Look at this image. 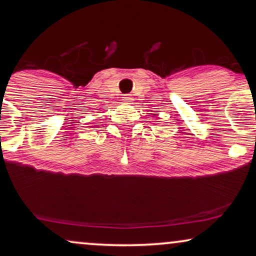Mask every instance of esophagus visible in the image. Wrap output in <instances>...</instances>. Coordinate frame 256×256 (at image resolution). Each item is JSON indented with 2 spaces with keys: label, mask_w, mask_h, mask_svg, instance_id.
Here are the masks:
<instances>
[{
  "label": "esophagus",
  "mask_w": 256,
  "mask_h": 256,
  "mask_svg": "<svg viewBox=\"0 0 256 256\" xmlns=\"http://www.w3.org/2000/svg\"><path fill=\"white\" fill-rule=\"evenodd\" d=\"M122 101L126 104H132V102H134V98H132L130 94H126V96H122Z\"/></svg>",
  "instance_id": "1"
}]
</instances>
